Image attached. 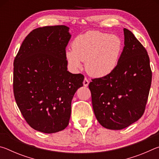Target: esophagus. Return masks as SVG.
<instances>
[{
  "label": "esophagus",
  "instance_id": "obj_1",
  "mask_svg": "<svg viewBox=\"0 0 159 159\" xmlns=\"http://www.w3.org/2000/svg\"><path fill=\"white\" fill-rule=\"evenodd\" d=\"M83 85H84L85 87H87L88 84H89V81H88V80L86 79V78H85L84 80H83Z\"/></svg>",
  "mask_w": 159,
  "mask_h": 159
}]
</instances>
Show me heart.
<instances>
[{"instance_id":"obj_1","label":"heart","mask_w":159,"mask_h":159,"mask_svg":"<svg viewBox=\"0 0 159 159\" xmlns=\"http://www.w3.org/2000/svg\"><path fill=\"white\" fill-rule=\"evenodd\" d=\"M73 50L65 52L70 69L76 71L85 61L88 73L94 77H104L116 68L123 51V41L116 35L98 31L80 34L72 43Z\"/></svg>"}]
</instances>
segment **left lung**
Masks as SVG:
<instances>
[{"label": "left lung", "mask_w": 159, "mask_h": 159, "mask_svg": "<svg viewBox=\"0 0 159 159\" xmlns=\"http://www.w3.org/2000/svg\"><path fill=\"white\" fill-rule=\"evenodd\" d=\"M124 31V48L116 68L89 83L94 113L110 130H121L143 115L152 83L147 52L134 34Z\"/></svg>", "instance_id": "1"}]
</instances>
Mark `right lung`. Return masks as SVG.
Returning a JSON list of instances; mask_svg holds the SVG:
<instances>
[{"label": "right lung", "instance_id": "1", "mask_svg": "<svg viewBox=\"0 0 159 159\" xmlns=\"http://www.w3.org/2000/svg\"><path fill=\"white\" fill-rule=\"evenodd\" d=\"M64 25L37 28L21 43L14 60L13 91L26 121L34 130L54 133L67 127L71 100L84 76L67 71Z\"/></svg>", "mask_w": 159, "mask_h": 159}]
</instances>
